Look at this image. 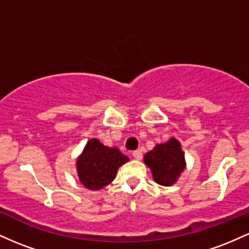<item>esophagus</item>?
I'll return each mask as SVG.
<instances>
[{
  "label": "esophagus",
  "instance_id": "obj_1",
  "mask_svg": "<svg viewBox=\"0 0 249 249\" xmlns=\"http://www.w3.org/2000/svg\"><path fill=\"white\" fill-rule=\"evenodd\" d=\"M132 156H133V158H134V159H137V160H141V159L142 158V151H139V150L134 151V152L132 153Z\"/></svg>",
  "mask_w": 249,
  "mask_h": 249
}]
</instances>
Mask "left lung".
<instances>
[{"instance_id":"8db88e82","label":"left lung","mask_w":249,"mask_h":249,"mask_svg":"<svg viewBox=\"0 0 249 249\" xmlns=\"http://www.w3.org/2000/svg\"><path fill=\"white\" fill-rule=\"evenodd\" d=\"M144 162L150 167L154 181L162 186L173 185L186 167L184 151L176 138L157 144L152 151L145 154Z\"/></svg>"}]
</instances>
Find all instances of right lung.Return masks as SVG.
<instances>
[{"mask_svg": "<svg viewBox=\"0 0 249 249\" xmlns=\"http://www.w3.org/2000/svg\"><path fill=\"white\" fill-rule=\"evenodd\" d=\"M128 161L117 147H107L98 139H90L76 162L79 181L88 190L97 191L107 186L123 164Z\"/></svg>", "mask_w": 249, "mask_h": 249, "instance_id": "add662e5", "label": "right lung"}]
</instances>
